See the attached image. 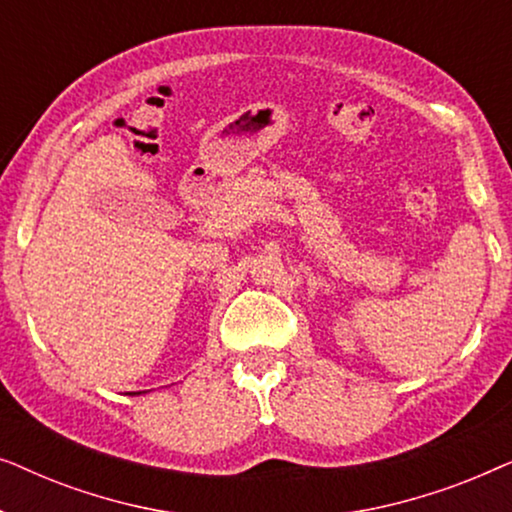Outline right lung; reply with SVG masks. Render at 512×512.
Segmentation results:
<instances>
[{
  "mask_svg": "<svg viewBox=\"0 0 512 512\" xmlns=\"http://www.w3.org/2000/svg\"><path fill=\"white\" fill-rule=\"evenodd\" d=\"M139 394H146V391H135V394H132V396H139Z\"/></svg>",
  "mask_w": 512,
  "mask_h": 512,
  "instance_id": "right-lung-1",
  "label": "right lung"
}]
</instances>
